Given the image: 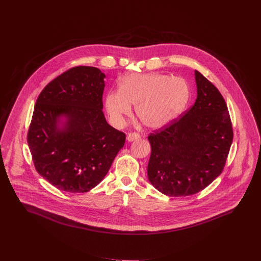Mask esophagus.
Here are the masks:
<instances>
[{"label":"esophagus","mask_w":261,"mask_h":261,"mask_svg":"<svg viewBox=\"0 0 261 261\" xmlns=\"http://www.w3.org/2000/svg\"><path fill=\"white\" fill-rule=\"evenodd\" d=\"M140 138V134L138 133H135V132H132V133H129L127 135V140L129 142H132V141H135V140H138Z\"/></svg>","instance_id":"34e87169"}]
</instances>
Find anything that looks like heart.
<instances>
[{
	"label": "heart",
	"instance_id": "heart-1",
	"mask_svg": "<svg viewBox=\"0 0 261 261\" xmlns=\"http://www.w3.org/2000/svg\"><path fill=\"white\" fill-rule=\"evenodd\" d=\"M190 98V88L182 77L148 73L131 74L119 84V91L106 96V108L111 121L122 125L126 117L135 113L139 120L151 129L163 128L176 119Z\"/></svg>",
	"mask_w": 261,
	"mask_h": 261
}]
</instances>
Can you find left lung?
<instances>
[{"label": "left lung", "mask_w": 261, "mask_h": 261, "mask_svg": "<svg viewBox=\"0 0 261 261\" xmlns=\"http://www.w3.org/2000/svg\"><path fill=\"white\" fill-rule=\"evenodd\" d=\"M197 98L181 117L151 133L148 178L168 196H188L222 173L232 142L228 107L214 85L195 71Z\"/></svg>", "instance_id": "1"}]
</instances>
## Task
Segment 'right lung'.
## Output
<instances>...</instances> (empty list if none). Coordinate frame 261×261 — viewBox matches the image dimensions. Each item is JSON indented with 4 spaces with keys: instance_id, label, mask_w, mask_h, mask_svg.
Here are the masks:
<instances>
[{
    "instance_id": "right-lung-1",
    "label": "right lung",
    "mask_w": 261,
    "mask_h": 261,
    "mask_svg": "<svg viewBox=\"0 0 261 261\" xmlns=\"http://www.w3.org/2000/svg\"><path fill=\"white\" fill-rule=\"evenodd\" d=\"M106 75L77 66L51 81L37 97L28 143L37 172L56 188L88 192L107 175L125 143L102 112ZM66 120L61 126L60 119Z\"/></svg>"
}]
</instances>
